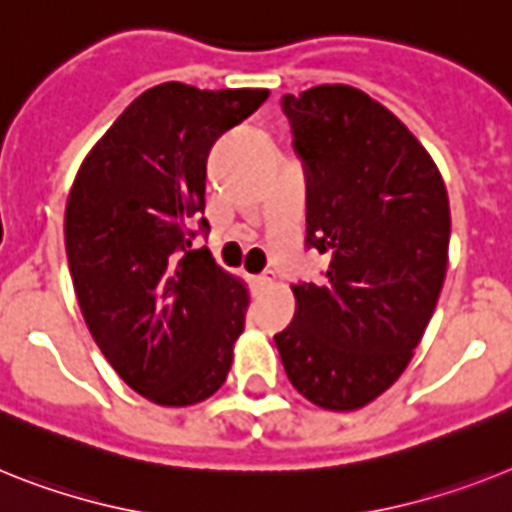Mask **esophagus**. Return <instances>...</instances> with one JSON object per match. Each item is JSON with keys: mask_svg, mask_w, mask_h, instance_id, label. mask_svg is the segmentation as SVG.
Returning <instances> with one entry per match:
<instances>
[{"mask_svg": "<svg viewBox=\"0 0 512 512\" xmlns=\"http://www.w3.org/2000/svg\"><path fill=\"white\" fill-rule=\"evenodd\" d=\"M273 281H276V276H273L270 270H265V273H260V276L252 278V283H255V289H268V286H273Z\"/></svg>", "mask_w": 512, "mask_h": 512, "instance_id": "esophagus-1", "label": "esophagus"}]
</instances>
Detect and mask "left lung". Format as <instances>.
Masks as SVG:
<instances>
[{"label":"left lung","mask_w":512,"mask_h":512,"mask_svg":"<svg viewBox=\"0 0 512 512\" xmlns=\"http://www.w3.org/2000/svg\"><path fill=\"white\" fill-rule=\"evenodd\" d=\"M281 106L307 169V247L330 265L291 286L296 315L276 346L307 401L356 411L403 375L435 312L448 190L409 127L359 88L317 85Z\"/></svg>","instance_id":"left-lung-1"}]
</instances>
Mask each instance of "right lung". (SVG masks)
Here are the masks:
<instances>
[{
	"instance_id": "right-lung-1",
	"label": "right lung",
	"mask_w": 512,
	"mask_h": 512,
	"mask_svg": "<svg viewBox=\"0 0 512 512\" xmlns=\"http://www.w3.org/2000/svg\"><path fill=\"white\" fill-rule=\"evenodd\" d=\"M265 88L163 83L137 96L85 156L64 210V247L90 336L158 406H192L226 382L249 294L208 249L205 161L257 111Z\"/></svg>"
}]
</instances>
